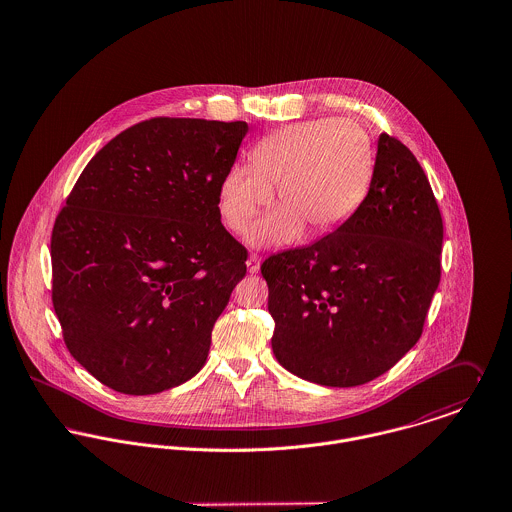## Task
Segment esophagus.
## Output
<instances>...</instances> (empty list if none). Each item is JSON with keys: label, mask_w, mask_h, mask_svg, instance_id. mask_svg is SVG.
<instances>
[{"label": "esophagus", "mask_w": 512, "mask_h": 512, "mask_svg": "<svg viewBox=\"0 0 512 512\" xmlns=\"http://www.w3.org/2000/svg\"><path fill=\"white\" fill-rule=\"evenodd\" d=\"M245 265H247V271H249V273H257L259 267H261V259H259L255 253H251V255L247 257Z\"/></svg>", "instance_id": "1"}]
</instances>
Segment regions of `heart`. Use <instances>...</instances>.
I'll return each instance as SVG.
<instances>
[{
    "mask_svg": "<svg viewBox=\"0 0 512 512\" xmlns=\"http://www.w3.org/2000/svg\"><path fill=\"white\" fill-rule=\"evenodd\" d=\"M251 167H231L218 188V210L233 233L245 237L273 200L251 237L255 245L296 241L341 228L363 204L373 178L367 131L351 119H312L277 129L249 153Z\"/></svg>",
    "mask_w": 512,
    "mask_h": 512,
    "instance_id": "obj_1",
    "label": "heart"
}]
</instances>
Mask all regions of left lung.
Masks as SVG:
<instances>
[{
  "label": "left lung",
  "mask_w": 512,
  "mask_h": 512,
  "mask_svg": "<svg viewBox=\"0 0 512 512\" xmlns=\"http://www.w3.org/2000/svg\"><path fill=\"white\" fill-rule=\"evenodd\" d=\"M444 224L416 157L381 133L359 210L316 243L261 265L273 353L292 375L357 387L418 341L440 284Z\"/></svg>",
  "instance_id": "left-lung-1"
}]
</instances>
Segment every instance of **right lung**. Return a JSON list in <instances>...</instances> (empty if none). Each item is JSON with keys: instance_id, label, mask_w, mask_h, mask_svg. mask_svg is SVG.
<instances>
[{"instance_id": "add662e5", "label": "right lung", "mask_w": 512, "mask_h": 512, "mask_svg": "<svg viewBox=\"0 0 512 512\" xmlns=\"http://www.w3.org/2000/svg\"><path fill=\"white\" fill-rule=\"evenodd\" d=\"M245 121L153 117L114 137L76 180L53 237V306L72 357L123 395H155L206 363L245 273L218 188Z\"/></svg>"}]
</instances>
